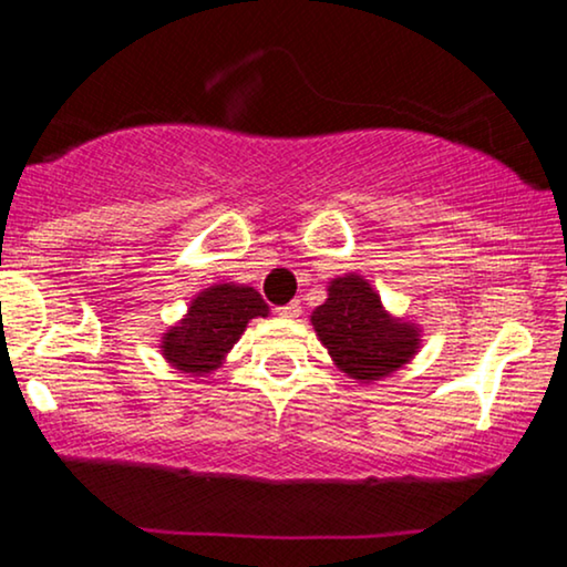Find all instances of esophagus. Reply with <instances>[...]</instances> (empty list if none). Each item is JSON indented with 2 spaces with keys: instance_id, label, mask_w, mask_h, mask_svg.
Here are the masks:
<instances>
[{
  "instance_id": "obj_1",
  "label": "esophagus",
  "mask_w": 567,
  "mask_h": 567,
  "mask_svg": "<svg viewBox=\"0 0 567 567\" xmlns=\"http://www.w3.org/2000/svg\"><path fill=\"white\" fill-rule=\"evenodd\" d=\"M279 317H285V319H296V317H300V300H290L288 306L279 308Z\"/></svg>"
}]
</instances>
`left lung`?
Wrapping results in <instances>:
<instances>
[{"mask_svg": "<svg viewBox=\"0 0 567 567\" xmlns=\"http://www.w3.org/2000/svg\"><path fill=\"white\" fill-rule=\"evenodd\" d=\"M311 324L334 367L358 382L390 377L421 348L419 324L386 313L379 292L361 275L334 277Z\"/></svg>", "mask_w": 567, "mask_h": 567, "instance_id": "left-lung-1", "label": "left lung"}]
</instances>
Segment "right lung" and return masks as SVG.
I'll return each mask as SVG.
<instances>
[{
  "label": "right lung",
  "instance_id": "add662e5",
  "mask_svg": "<svg viewBox=\"0 0 567 567\" xmlns=\"http://www.w3.org/2000/svg\"><path fill=\"white\" fill-rule=\"evenodd\" d=\"M267 313L269 306L248 285H212L198 292L188 313L164 332L162 355L183 374H212L246 332L248 321Z\"/></svg>",
  "mask_w": 567,
  "mask_h": 567
}]
</instances>
